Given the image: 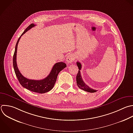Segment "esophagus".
I'll use <instances>...</instances> for the list:
<instances>
[{
    "label": "esophagus",
    "mask_w": 133,
    "mask_h": 133,
    "mask_svg": "<svg viewBox=\"0 0 133 133\" xmlns=\"http://www.w3.org/2000/svg\"><path fill=\"white\" fill-rule=\"evenodd\" d=\"M75 59V57L74 56V55L72 54H70L68 55V56L66 57V61L67 63H71Z\"/></svg>",
    "instance_id": "esophagus-1"
}]
</instances>
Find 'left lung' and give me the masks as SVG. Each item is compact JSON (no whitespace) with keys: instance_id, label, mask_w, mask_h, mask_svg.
<instances>
[{"instance_id":"left-lung-1","label":"left lung","mask_w":133,"mask_h":133,"mask_svg":"<svg viewBox=\"0 0 133 133\" xmlns=\"http://www.w3.org/2000/svg\"><path fill=\"white\" fill-rule=\"evenodd\" d=\"M76 64L79 69L78 73L76 75V83H77V86L80 89H81L85 91L89 92H95L97 91V90L90 88L88 86H87L84 83V82L83 81V80L82 78V76L81 75V72H80V70H81V68H82V64L79 62H77Z\"/></svg>"}]
</instances>
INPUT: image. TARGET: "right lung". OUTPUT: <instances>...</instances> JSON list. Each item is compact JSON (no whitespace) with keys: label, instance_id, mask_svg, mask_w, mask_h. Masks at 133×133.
Listing matches in <instances>:
<instances>
[{"label":"right lung","instance_id":"right-lung-1","mask_svg":"<svg viewBox=\"0 0 133 133\" xmlns=\"http://www.w3.org/2000/svg\"><path fill=\"white\" fill-rule=\"evenodd\" d=\"M35 25H34V23L30 24L25 29V30L23 32V33L18 39L16 45L15 51L13 57V65L16 75L18 79V81L23 87L35 92L43 94L50 91L53 88L57 81L59 73L66 66V64L62 62L56 63L52 67V69L49 74L46 78L41 80L30 79L25 77L22 75L18 68L17 64V52L18 44L21 36L28 31L34 27Z\"/></svg>","mask_w":133,"mask_h":133}]
</instances>
